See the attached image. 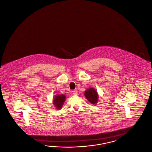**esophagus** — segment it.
<instances>
[{
  "mask_svg": "<svg viewBox=\"0 0 152 152\" xmlns=\"http://www.w3.org/2000/svg\"><path fill=\"white\" fill-rule=\"evenodd\" d=\"M72 94H75V95H76V94H77V92L76 91V90H73L72 91Z\"/></svg>",
  "mask_w": 152,
  "mask_h": 152,
  "instance_id": "obj_1",
  "label": "esophagus"
}]
</instances>
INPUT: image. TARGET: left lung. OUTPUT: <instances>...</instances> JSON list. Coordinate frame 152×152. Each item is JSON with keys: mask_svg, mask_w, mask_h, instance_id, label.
<instances>
[{"mask_svg": "<svg viewBox=\"0 0 152 152\" xmlns=\"http://www.w3.org/2000/svg\"><path fill=\"white\" fill-rule=\"evenodd\" d=\"M85 96L87 100L92 104H96L99 99V95L96 90L94 88H90L85 92Z\"/></svg>", "mask_w": 152, "mask_h": 152, "instance_id": "8db88e82", "label": "left lung"}]
</instances>
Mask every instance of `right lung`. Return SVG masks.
Here are the masks:
<instances>
[{"mask_svg":"<svg viewBox=\"0 0 152 152\" xmlns=\"http://www.w3.org/2000/svg\"><path fill=\"white\" fill-rule=\"evenodd\" d=\"M66 99V96L64 94L56 95L53 99V104L57 110H60L62 107Z\"/></svg>","mask_w":152,"mask_h":152,"instance_id":"obj_1","label":"right lung"}]
</instances>
